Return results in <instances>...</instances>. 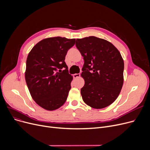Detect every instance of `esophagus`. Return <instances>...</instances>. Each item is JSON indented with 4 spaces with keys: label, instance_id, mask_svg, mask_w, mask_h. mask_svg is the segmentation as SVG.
<instances>
[{
    "label": "esophagus",
    "instance_id": "34e87169",
    "mask_svg": "<svg viewBox=\"0 0 150 150\" xmlns=\"http://www.w3.org/2000/svg\"><path fill=\"white\" fill-rule=\"evenodd\" d=\"M80 77V74H75L74 75V78H78Z\"/></svg>",
    "mask_w": 150,
    "mask_h": 150
}]
</instances>
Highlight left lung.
<instances>
[{
  "mask_svg": "<svg viewBox=\"0 0 150 150\" xmlns=\"http://www.w3.org/2000/svg\"><path fill=\"white\" fill-rule=\"evenodd\" d=\"M75 45L84 60L83 100L95 109L111 105L123 84L124 61L120 52L112 43L96 36L76 39Z\"/></svg>",
  "mask_w": 150,
  "mask_h": 150,
  "instance_id": "obj_1",
  "label": "left lung"
}]
</instances>
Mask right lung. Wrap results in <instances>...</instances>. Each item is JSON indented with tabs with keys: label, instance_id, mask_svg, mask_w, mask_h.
I'll list each match as a JSON object with an SVG mask.
<instances>
[{
	"label": "right lung",
	"instance_id": "add662e5",
	"mask_svg": "<svg viewBox=\"0 0 150 150\" xmlns=\"http://www.w3.org/2000/svg\"><path fill=\"white\" fill-rule=\"evenodd\" d=\"M75 39L60 36L44 39L37 43L27 57L25 81L36 103L48 111H53L66 102L73 76L64 61Z\"/></svg>",
	"mask_w": 150,
	"mask_h": 150
}]
</instances>
